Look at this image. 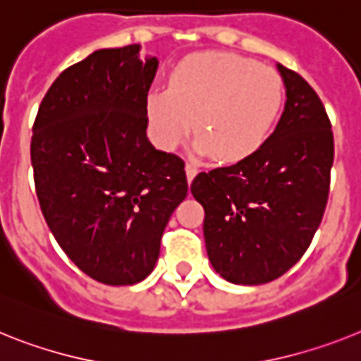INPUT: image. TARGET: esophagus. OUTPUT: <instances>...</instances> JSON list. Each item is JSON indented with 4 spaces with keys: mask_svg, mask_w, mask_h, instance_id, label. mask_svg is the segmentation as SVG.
<instances>
[{
    "mask_svg": "<svg viewBox=\"0 0 361 361\" xmlns=\"http://www.w3.org/2000/svg\"><path fill=\"white\" fill-rule=\"evenodd\" d=\"M185 174H187V181H192L195 180V176L198 174V166L196 165H192V163H187L185 165Z\"/></svg>",
    "mask_w": 361,
    "mask_h": 361,
    "instance_id": "obj_1",
    "label": "esophagus"
}]
</instances>
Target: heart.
Instances as JSON below:
<instances>
[{
    "instance_id": "heart-1",
    "label": "heart",
    "mask_w": 361,
    "mask_h": 361,
    "mask_svg": "<svg viewBox=\"0 0 361 361\" xmlns=\"http://www.w3.org/2000/svg\"><path fill=\"white\" fill-rule=\"evenodd\" d=\"M283 99V78L271 68L233 53H196L172 69L169 90L148 95L147 114L165 150L189 137L195 119L196 152L237 163L264 143Z\"/></svg>"
}]
</instances>
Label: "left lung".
Segmentation results:
<instances>
[{
    "label": "left lung",
    "mask_w": 361,
    "mask_h": 361,
    "mask_svg": "<svg viewBox=\"0 0 361 361\" xmlns=\"http://www.w3.org/2000/svg\"><path fill=\"white\" fill-rule=\"evenodd\" d=\"M277 69L286 102L274 134L246 159L190 183L214 271L244 286L269 283L301 259L329 200L334 137L323 102L298 73Z\"/></svg>",
    "instance_id": "8db88e82"
}]
</instances>
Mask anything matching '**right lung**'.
<instances>
[{
  "instance_id": "add662e5",
  "label": "right lung",
  "mask_w": 361,
  "mask_h": 361,
  "mask_svg": "<svg viewBox=\"0 0 361 361\" xmlns=\"http://www.w3.org/2000/svg\"><path fill=\"white\" fill-rule=\"evenodd\" d=\"M141 45L93 51L59 75L38 108L31 163L53 237L84 274L128 286L156 268L187 196L185 163L147 137L156 56Z\"/></svg>"
}]
</instances>
